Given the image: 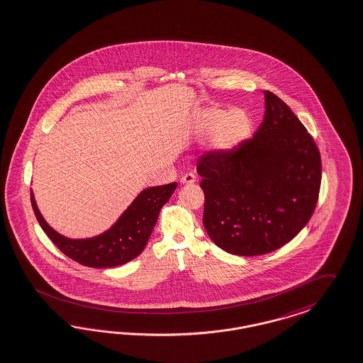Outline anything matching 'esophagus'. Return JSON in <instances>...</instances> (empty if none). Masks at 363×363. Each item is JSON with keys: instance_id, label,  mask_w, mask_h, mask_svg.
Instances as JSON below:
<instances>
[{"instance_id": "1", "label": "esophagus", "mask_w": 363, "mask_h": 363, "mask_svg": "<svg viewBox=\"0 0 363 363\" xmlns=\"http://www.w3.org/2000/svg\"><path fill=\"white\" fill-rule=\"evenodd\" d=\"M196 182V176L194 174H184L180 177V183L182 184H194Z\"/></svg>"}]
</instances>
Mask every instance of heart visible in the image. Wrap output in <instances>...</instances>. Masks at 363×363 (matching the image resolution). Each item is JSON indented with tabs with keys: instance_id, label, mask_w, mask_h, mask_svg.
I'll list each match as a JSON object with an SVG mask.
<instances>
[{
	"instance_id": "1",
	"label": "heart",
	"mask_w": 363,
	"mask_h": 363,
	"mask_svg": "<svg viewBox=\"0 0 363 363\" xmlns=\"http://www.w3.org/2000/svg\"><path fill=\"white\" fill-rule=\"evenodd\" d=\"M253 129L252 117L246 110L206 108L201 110L194 122L198 135H213L211 148L218 153H231L250 137Z\"/></svg>"
}]
</instances>
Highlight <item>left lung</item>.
I'll use <instances>...</instances> for the list:
<instances>
[{
	"instance_id": "left-lung-1",
	"label": "left lung",
	"mask_w": 363,
	"mask_h": 363,
	"mask_svg": "<svg viewBox=\"0 0 363 363\" xmlns=\"http://www.w3.org/2000/svg\"><path fill=\"white\" fill-rule=\"evenodd\" d=\"M203 226L234 255L270 253L308 223L322 182L320 153L289 106L265 91V117L253 138L231 153L198 162Z\"/></svg>"
}]
</instances>
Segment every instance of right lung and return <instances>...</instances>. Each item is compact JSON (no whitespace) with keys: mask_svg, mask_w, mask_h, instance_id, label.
<instances>
[{"mask_svg":"<svg viewBox=\"0 0 363 363\" xmlns=\"http://www.w3.org/2000/svg\"><path fill=\"white\" fill-rule=\"evenodd\" d=\"M176 187L177 183L145 188L111 228L99 235L84 240H71L55 231L39 211L33 191H30V203L41 228L60 252L84 267L114 268L141 255L162 206L169 201Z\"/></svg>","mask_w":363,"mask_h":363,"instance_id":"obj_1","label":"right lung"}]
</instances>
